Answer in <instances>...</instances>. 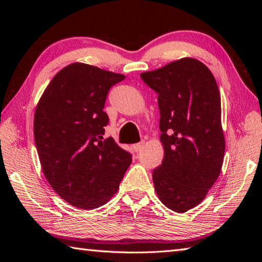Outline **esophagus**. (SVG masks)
I'll return each mask as SVG.
<instances>
[{
  "label": "esophagus",
  "mask_w": 262,
  "mask_h": 262,
  "mask_svg": "<svg viewBox=\"0 0 262 262\" xmlns=\"http://www.w3.org/2000/svg\"><path fill=\"white\" fill-rule=\"evenodd\" d=\"M143 145H144V141H141V142H139V143L133 144V149H134L135 152H139V151H141V149L143 148Z\"/></svg>",
  "instance_id": "1"
}]
</instances>
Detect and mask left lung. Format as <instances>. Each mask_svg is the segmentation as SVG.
<instances>
[{"label":"left lung","mask_w":262,"mask_h":262,"mask_svg":"<svg viewBox=\"0 0 262 262\" xmlns=\"http://www.w3.org/2000/svg\"><path fill=\"white\" fill-rule=\"evenodd\" d=\"M140 76L157 92L161 114L164 158L152 172L155 189L168 209L185 212L206 198L221 173L225 141L219 86L192 57Z\"/></svg>","instance_id":"8db88e82"}]
</instances>
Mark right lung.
Returning <instances> with one entry per match:
<instances>
[{
    "instance_id": "1",
    "label": "right lung",
    "mask_w": 262,
    "mask_h": 262,
    "mask_svg": "<svg viewBox=\"0 0 262 262\" xmlns=\"http://www.w3.org/2000/svg\"><path fill=\"white\" fill-rule=\"evenodd\" d=\"M125 79L75 62L57 73L34 113V141L42 172L56 194L79 209H95L117 193L132 155L104 140L110 89Z\"/></svg>"
}]
</instances>
